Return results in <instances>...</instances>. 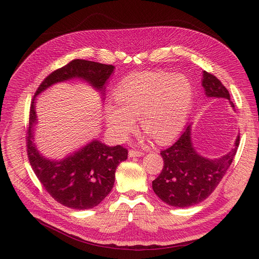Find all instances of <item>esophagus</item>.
Returning <instances> with one entry per match:
<instances>
[{
	"instance_id": "1",
	"label": "esophagus",
	"mask_w": 259,
	"mask_h": 259,
	"mask_svg": "<svg viewBox=\"0 0 259 259\" xmlns=\"http://www.w3.org/2000/svg\"><path fill=\"white\" fill-rule=\"evenodd\" d=\"M128 154H129V157H140L144 155V152L137 151V150H130Z\"/></svg>"
}]
</instances>
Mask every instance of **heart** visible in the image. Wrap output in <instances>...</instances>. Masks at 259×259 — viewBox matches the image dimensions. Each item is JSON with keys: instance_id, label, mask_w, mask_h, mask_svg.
Listing matches in <instances>:
<instances>
[{"instance_id": "obj_1", "label": "heart", "mask_w": 259, "mask_h": 259, "mask_svg": "<svg viewBox=\"0 0 259 259\" xmlns=\"http://www.w3.org/2000/svg\"><path fill=\"white\" fill-rule=\"evenodd\" d=\"M116 105L108 103L105 119L117 142L125 141L140 118L142 129L157 143L174 139L186 125L193 101L190 80L167 72L132 74L114 89Z\"/></svg>"}]
</instances>
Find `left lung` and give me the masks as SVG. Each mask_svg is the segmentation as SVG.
I'll return each mask as SVG.
<instances>
[{
    "mask_svg": "<svg viewBox=\"0 0 259 259\" xmlns=\"http://www.w3.org/2000/svg\"><path fill=\"white\" fill-rule=\"evenodd\" d=\"M201 85L207 98L226 99L234 109L229 91L216 76L203 71ZM191 126L189 124L180 139L160 152L164 168L152 182L154 193L172 207H191L209 197L232 164L239 145L238 135L226 155L214 159L205 157L193 146Z\"/></svg>",
    "mask_w": 259,
    "mask_h": 259,
    "instance_id": "1",
    "label": "left lung"
}]
</instances>
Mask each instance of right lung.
I'll return each instance as SVG.
<instances>
[{"label": "right lung", "instance_id": "add662e5", "mask_svg": "<svg viewBox=\"0 0 259 259\" xmlns=\"http://www.w3.org/2000/svg\"><path fill=\"white\" fill-rule=\"evenodd\" d=\"M114 68L112 65L92 61L73 60L50 73L38 86L32 100L26 137L27 154L40 184L65 207L86 210L98 206L112 190L115 170L127 159L128 150L119 145L109 147L95 139L62 159L45 157L34 143V129L37 125L35 98L54 84L78 78L98 90L105 100V85Z\"/></svg>", "mask_w": 259, "mask_h": 259}]
</instances>
